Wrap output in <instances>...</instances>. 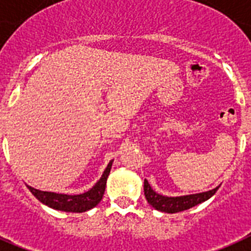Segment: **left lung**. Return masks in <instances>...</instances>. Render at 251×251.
<instances>
[{"instance_id": "left-lung-1", "label": "left lung", "mask_w": 251, "mask_h": 251, "mask_svg": "<svg viewBox=\"0 0 251 251\" xmlns=\"http://www.w3.org/2000/svg\"><path fill=\"white\" fill-rule=\"evenodd\" d=\"M219 187H215L210 191L200 192V194H192V195H185V196H176V198H169V196L159 195L158 192H155L151 186L149 185L148 179H145L144 182V191L145 198L148 200L149 204L155 208L156 210L164 213H178L187 210V209L192 208L198 204L206 201L208 199L212 198L214 195L217 190Z\"/></svg>"}]
</instances>
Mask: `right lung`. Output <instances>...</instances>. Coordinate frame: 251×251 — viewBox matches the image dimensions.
<instances>
[{"mask_svg":"<svg viewBox=\"0 0 251 251\" xmlns=\"http://www.w3.org/2000/svg\"><path fill=\"white\" fill-rule=\"evenodd\" d=\"M111 165H113V160L107 164L106 169L103 171L102 176L96 182V185L87 192L79 194V195H66V194L41 191V190H36V188L30 187L28 185H26V187L29 188V191L32 192L33 195L38 199L39 201L50 206V208L61 210V212L83 213L95 208L101 201L103 192H105V187H106V181L109 173H110Z\"/></svg>","mask_w":251,"mask_h":251,"instance_id":"obj_1","label":"right lung"}]
</instances>
